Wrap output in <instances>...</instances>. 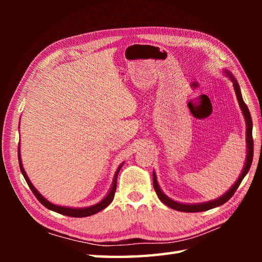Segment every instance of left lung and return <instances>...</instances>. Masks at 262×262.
Instances as JSON below:
<instances>
[{"instance_id": "left-lung-1", "label": "left lung", "mask_w": 262, "mask_h": 262, "mask_svg": "<svg viewBox=\"0 0 262 262\" xmlns=\"http://www.w3.org/2000/svg\"><path fill=\"white\" fill-rule=\"evenodd\" d=\"M224 74L226 75V77L232 81L233 83V88H234V91L236 94V99L238 101V105L242 110V114L244 116V120H246V125H247V159H246V163H244V166L242 169V172L240 177L237 178V180L235 181L234 185H233L229 190H227L224 194H222L221 197L216 198L214 200H209V202L206 203H199V204H182V203H178L174 202L173 199L169 198L166 194L161 190V188L159 186V182L157 180V174L155 172H153V187L155 189V192H157L158 197L160 198L161 202H162L164 205L168 206V207L176 209L178 211H185V213H197V211H205L208 210L211 208L219 207V206L225 204L227 200H229L234 192L236 191V189L240 186L241 181L243 180V178L247 176V173L250 170V166H251L252 163V159H253V138H252V119H251V115L249 113V109L247 107V104L244 103L243 99H242V94H241V90H240V85H238L237 81L235 80V77L232 75L231 72H229L227 70H224Z\"/></svg>"}]
</instances>
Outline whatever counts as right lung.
Instances as JSON below:
<instances>
[{
    "instance_id": "obj_1",
    "label": "right lung",
    "mask_w": 262,
    "mask_h": 262,
    "mask_svg": "<svg viewBox=\"0 0 262 262\" xmlns=\"http://www.w3.org/2000/svg\"><path fill=\"white\" fill-rule=\"evenodd\" d=\"M18 158H19V165H20V170H21V173L24 174L25 179L28 183V186L31 189V191L33 192V194L37 197V199L40 202L43 206H45L46 208L51 209L53 211H56L58 214H62V215H66V216H71V217H86V216H91L97 214L98 211L104 209L107 206L110 205V203L113 202V199L115 197V192H116V188H117V177H118L119 171L121 169V166L124 163H121L118 169H117L115 177H114V180H113V185L110 187V190L108 191L107 196H105L101 202H99L96 205H92V206H89V207H82V208H74V207H65V206H58V205H55L51 202H48V200L42 196V194L39 192L37 189L33 187V185L31 183V181L29 180V178H28L26 171L24 169V165H22V161H21V154H20V144L18 146Z\"/></svg>"
}]
</instances>
